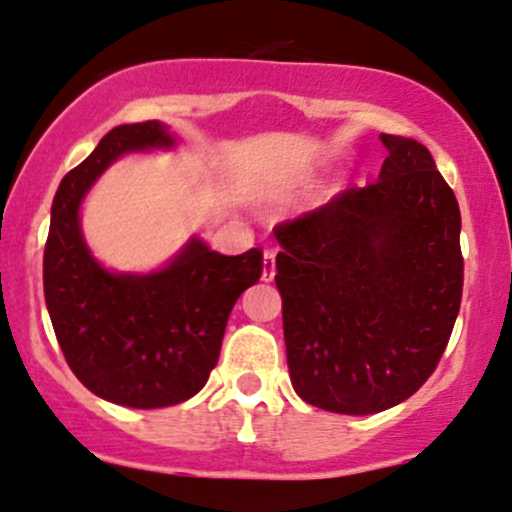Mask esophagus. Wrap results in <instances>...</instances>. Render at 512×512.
<instances>
[{"instance_id":"obj_1","label":"esophagus","mask_w":512,"mask_h":512,"mask_svg":"<svg viewBox=\"0 0 512 512\" xmlns=\"http://www.w3.org/2000/svg\"><path fill=\"white\" fill-rule=\"evenodd\" d=\"M275 252L272 250H265V255H262V280L265 282H272V277H275Z\"/></svg>"}]
</instances>
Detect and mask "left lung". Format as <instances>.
<instances>
[{
  "mask_svg": "<svg viewBox=\"0 0 512 512\" xmlns=\"http://www.w3.org/2000/svg\"><path fill=\"white\" fill-rule=\"evenodd\" d=\"M379 180L275 230L289 379L366 416L416 394L461 309V210L426 146L386 136Z\"/></svg>",
  "mask_w": 512,
  "mask_h": 512,
  "instance_id": "left-lung-1",
  "label": "left lung"
}]
</instances>
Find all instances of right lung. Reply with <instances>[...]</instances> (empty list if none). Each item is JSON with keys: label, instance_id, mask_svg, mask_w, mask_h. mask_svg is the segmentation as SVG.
Returning <instances> with one entry per match:
<instances>
[{"label": "right lung", "instance_id": "add662e5", "mask_svg": "<svg viewBox=\"0 0 512 512\" xmlns=\"http://www.w3.org/2000/svg\"><path fill=\"white\" fill-rule=\"evenodd\" d=\"M175 146L160 121L113 128L51 203L44 299L59 347L86 389L131 409H163L203 389L237 297L262 275L257 247L220 255L198 235L151 272L108 270L91 252L81 205L96 180L118 158Z\"/></svg>", "mask_w": 512, "mask_h": 512}]
</instances>
